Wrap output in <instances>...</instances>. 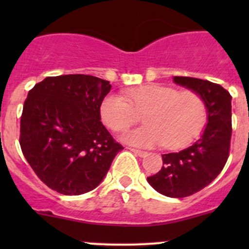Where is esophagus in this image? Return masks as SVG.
<instances>
[{
	"mask_svg": "<svg viewBox=\"0 0 249 249\" xmlns=\"http://www.w3.org/2000/svg\"><path fill=\"white\" fill-rule=\"evenodd\" d=\"M130 150H131L132 153H135V154L137 155V157H141V158H145L148 155L147 152H144V150H140V149H132V148H130Z\"/></svg>",
	"mask_w": 249,
	"mask_h": 249,
	"instance_id": "34e87169",
	"label": "esophagus"
}]
</instances>
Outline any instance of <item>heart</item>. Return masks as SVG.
Listing matches in <instances>:
<instances>
[{"label":"heart","instance_id":"1","mask_svg":"<svg viewBox=\"0 0 249 249\" xmlns=\"http://www.w3.org/2000/svg\"><path fill=\"white\" fill-rule=\"evenodd\" d=\"M142 114L145 125L122 135V141L136 147L162 144L176 149L192 142L205 125L207 108L199 94L160 84L126 90L124 97L107 95L100 105V117L113 131H123Z\"/></svg>","mask_w":249,"mask_h":249}]
</instances>
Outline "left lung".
Segmentation results:
<instances>
[{
    "label": "left lung",
    "instance_id": "8db88e82",
    "mask_svg": "<svg viewBox=\"0 0 249 249\" xmlns=\"http://www.w3.org/2000/svg\"><path fill=\"white\" fill-rule=\"evenodd\" d=\"M173 82L201 96L207 108V124L192 145L162 154L164 166L147 180L165 196L185 197L207 187L227 162L231 139V96L210 80L173 77Z\"/></svg>",
    "mask_w": 249,
    "mask_h": 249
}]
</instances>
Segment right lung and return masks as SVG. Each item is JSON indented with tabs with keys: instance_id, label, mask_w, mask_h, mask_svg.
<instances>
[{
	"instance_id": "obj_1",
	"label": "right lung",
	"mask_w": 249,
	"mask_h": 249,
	"mask_svg": "<svg viewBox=\"0 0 249 249\" xmlns=\"http://www.w3.org/2000/svg\"><path fill=\"white\" fill-rule=\"evenodd\" d=\"M110 88L101 78L66 74L47 77L29 91L20 122L22 154L39 179L60 194L95 189L123 149L100 117Z\"/></svg>"
}]
</instances>
